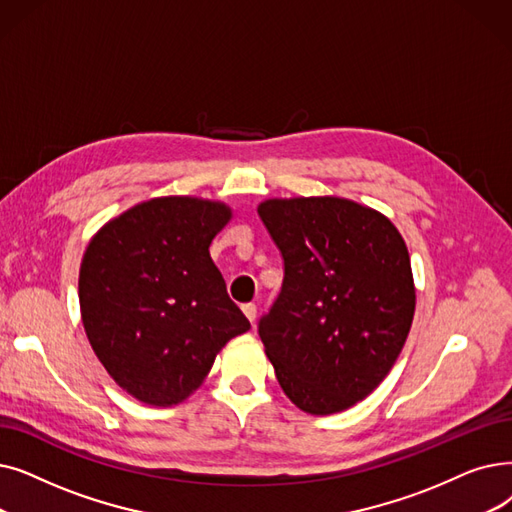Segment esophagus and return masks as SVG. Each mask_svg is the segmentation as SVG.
Wrapping results in <instances>:
<instances>
[{"label":"esophagus","mask_w":512,"mask_h":512,"mask_svg":"<svg viewBox=\"0 0 512 512\" xmlns=\"http://www.w3.org/2000/svg\"><path fill=\"white\" fill-rule=\"evenodd\" d=\"M242 311H244V316H247L251 322H255V318H257V305L255 303H244Z\"/></svg>","instance_id":"1"}]
</instances>
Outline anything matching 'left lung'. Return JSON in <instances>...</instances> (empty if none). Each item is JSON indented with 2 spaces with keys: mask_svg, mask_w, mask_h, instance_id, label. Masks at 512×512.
I'll use <instances>...</instances> for the list:
<instances>
[{
  "mask_svg": "<svg viewBox=\"0 0 512 512\" xmlns=\"http://www.w3.org/2000/svg\"><path fill=\"white\" fill-rule=\"evenodd\" d=\"M257 213L284 261L259 320L276 379L303 412L347 410L379 387L410 332L406 242L385 215L337 196L272 198Z\"/></svg>",
  "mask_w": 512,
  "mask_h": 512,
  "instance_id": "8db88e82",
  "label": "left lung"
}]
</instances>
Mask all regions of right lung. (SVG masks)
Returning a JSON list of instances; mask_svg holds the SVG:
<instances>
[{"instance_id": "obj_1", "label": "right lung", "mask_w": 512, "mask_h": 512, "mask_svg": "<svg viewBox=\"0 0 512 512\" xmlns=\"http://www.w3.org/2000/svg\"><path fill=\"white\" fill-rule=\"evenodd\" d=\"M230 217L201 198H152L87 244L79 272L87 339L115 383L144 404H180L219 349L251 328L209 253Z\"/></svg>"}]
</instances>
